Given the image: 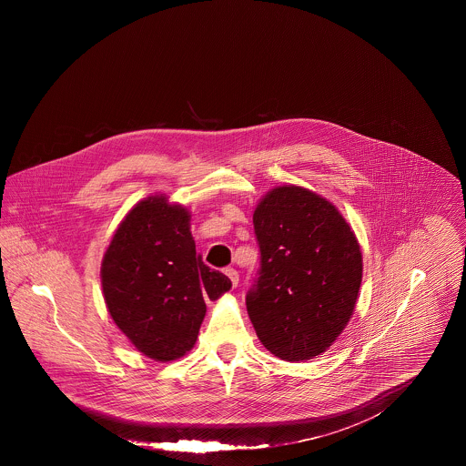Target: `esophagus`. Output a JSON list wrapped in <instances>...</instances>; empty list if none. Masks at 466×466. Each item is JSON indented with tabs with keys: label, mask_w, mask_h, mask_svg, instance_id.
I'll list each match as a JSON object with an SVG mask.
<instances>
[{
	"label": "esophagus",
	"mask_w": 466,
	"mask_h": 466,
	"mask_svg": "<svg viewBox=\"0 0 466 466\" xmlns=\"http://www.w3.org/2000/svg\"><path fill=\"white\" fill-rule=\"evenodd\" d=\"M224 274L229 278V281H231V285H233V287H237V285H238V272H237L233 267L224 268Z\"/></svg>",
	"instance_id": "1"
}]
</instances>
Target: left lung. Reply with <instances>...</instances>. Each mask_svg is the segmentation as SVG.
Wrapping results in <instances>:
<instances>
[{
    "label": "left lung",
    "mask_w": 466,
    "mask_h": 466,
    "mask_svg": "<svg viewBox=\"0 0 466 466\" xmlns=\"http://www.w3.org/2000/svg\"><path fill=\"white\" fill-rule=\"evenodd\" d=\"M260 268L246 296L276 357L321 355L348 325L362 279L359 242L332 202L299 187L268 192L253 215Z\"/></svg>",
    "instance_id": "8db88e82"
}]
</instances>
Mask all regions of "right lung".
Instances as JSON below:
<instances>
[{
    "mask_svg": "<svg viewBox=\"0 0 466 466\" xmlns=\"http://www.w3.org/2000/svg\"><path fill=\"white\" fill-rule=\"evenodd\" d=\"M102 289L116 327L137 351L176 360L198 340L204 299L231 289L196 253L190 213L156 196L137 202L116 229L102 262Z\"/></svg>",
    "mask_w": 466,
    "mask_h": 466,
    "instance_id": "obj_1",
    "label": "right lung"
}]
</instances>
